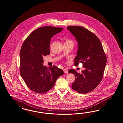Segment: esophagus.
Segmentation results:
<instances>
[{
	"label": "esophagus",
	"mask_w": 123,
	"mask_h": 123,
	"mask_svg": "<svg viewBox=\"0 0 123 123\" xmlns=\"http://www.w3.org/2000/svg\"><path fill=\"white\" fill-rule=\"evenodd\" d=\"M64 72L65 73H66V74H68V70L67 69H66V68H65V69H64Z\"/></svg>",
	"instance_id": "obj_1"
}]
</instances>
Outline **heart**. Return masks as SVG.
I'll list each match as a JSON object with an SVG mask.
<instances>
[{
  "mask_svg": "<svg viewBox=\"0 0 123 123\" xmlns=\"http://www.w3.org/2000/svg\"><path fill=\"white\" fill-rule=\"evenodd\" d=\"M71 42V41H70Z\"/></svg>",
  "mask_w": 123,
  "mask_h": 123,
  "instance_id": "b5f03b06",
  "label": "heart"
}]
</instances>
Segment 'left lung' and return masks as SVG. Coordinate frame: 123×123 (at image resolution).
Masks as SVG:
<instances>
[{
    "instance_id": "left-lung-1",
    "label": "left lung",
    "mask_w": 123,
    "mask_h": 123,
    "mask_svg": "<svg viewBox=\"0 0 123 123\" xmlns=\"http://www.w3.org/2000/svg\"><path fill=\"white\" fill-rule=\"evenodd\" d=\"M67 29L78 43L74 65L78 66L81 63L85 68L81 74L74 69L68 70L75 77L72 88L80 93H87L95 89L101 81L107 62L106 56L100 41L92 32L81 26H69Z\"/></svg>"
}]
</instances>
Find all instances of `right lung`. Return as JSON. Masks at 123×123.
Segmentation results:
<instances>
[{
	"label": "right lung",
	"instance_id": "obj_1",
	"mask_svg": "<svg viewBox=\"0 0 123 123\" xmlns=\"http://www.w3.org/2000/svg\"><path fill=\"white\" fill-rule=\"evenodd\" d=\"M63 28L40 27L27 37L20 52V72L26 85L36 93H46L52 89L58 77L64 74L62 69L53 66H43V57L50 54L49 44L54 35Z\"/></svg>",
	"mask_w": 123,
	"mask_h": 123
}]
</instances>
